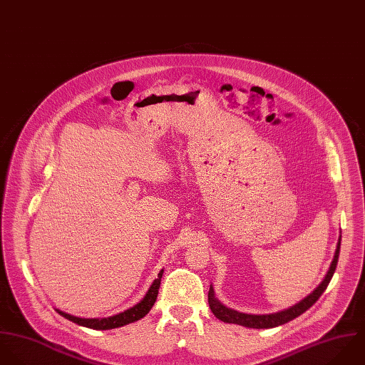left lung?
Masks as SVG:
<instances>
[{
	"label": "left lung",
	"mask_w": 365,
	"mask_h": 365,
	"mask_svg": "<svg viewBox=\"0 0 365 365\" xmlns=\"http://www.w3.org/2000/svg\"><path fill=\"white\" fill-rule=\"evenodd\" d=\"M340 241H341V235L339 238L337 250H336L334 258L331 261V265H330V269H329L326 278L322 281V284L314 291L312 292L307 297H304L303 300H300L297 304L292 306L287 310L274 313V314H247V313H241V312L232 310L230 307H225L222 303H220L215 296L213 288L210 287L207 296H209V306H210L213 314L224 323H234V324H240V326L251 327V329H272V327H277V326L291 322L294 317L304 313L309 307H312L316 303V300L322 296V293L326 291L327 285L330 284V281L333 278L336 267H337L339 254H340Z\"/></svg>",
	"instance_id": "1"
}]
</instances>
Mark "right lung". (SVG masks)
<instances>
[{
  "instance_id": "1",
  "label": "right lung",
  "mask_w": 365,
  "mask_h": 365,
  "mask_svg": "<svg viewBox=\"0 0 365 365\" xmlns=\"http://www.w3.org/2000/svg\"><path fill=\"white\" fill-rule=\"evenodd\" d=\"M162 274H163V269L158 274V278L153 281L149 291L146 292L144 299L138 304H135L134 307H131V309H128V310H125L120 314H115V316H111V317H104V319H83V317H76L72 314H68L62 310H56V312L61 316H63L65 319L73 322L76 324H80V326H84V327H88V329H94V330H108V329H115V327L125 326L128 323H133V322H137V320L143 319L145 314H148V312L152 309V306L156 300V296H158L159 287H160Z\"/></svg>"
}]
</instances>
